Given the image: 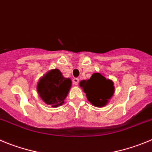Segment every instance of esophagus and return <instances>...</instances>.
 Here are the masks:
<instances>
[{"label": "esophagus", "instance_id": "obj_1", "mask_svg": "<svg viewBox=\"0 0 152 152\" xmlns=\"http://www.w3.org/2000/svg\"><path fill=\"white\" fill-rule=\"evenodd\" d=\"M79 82V79H77V78H74V79H73V84L74 85V86H78Z\"/></svg>", "mask_w": 152, "mask_h": 152}]
</instances>
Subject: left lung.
I'll use <instances>...</instances> for the list:
<instances>
[{"label": "left lung", "mask_w": 152, "mask_h": 152, "mask_svg": "<svg viewBox=\"0 0 152 152\" xmlns=\"http://www.w3.org/2000/svg\"><path fill=\"white\" fill-rule=\"evenodd\" d=\"M79 86L86 94L88 102L98 107L107 104L114 93L113 81L99 73H93L88 80H82Z\"/></svg>", "instance_id": "8db88e82"}]
</instances>
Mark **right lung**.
I'll list each match as a JSON object with an SVG mask.
<instances>
[{"mask_svg": "<svg viewBox=\"0 0 152 152\" xmlns=\"http://www.w3.org/2000/svg\"><path fill=\"white\" fill-rule=\"evenodd\" d=\"M71 86V79L64 77L58 69H54L40 78L37 91L45 103L56 107L64 104Z\"/></svg>", "mask_w": 152, "mask_h": 152, "instance_id": "1", "label": "right lung"}]
</instances>
